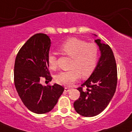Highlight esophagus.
<instances>
[{"mask_svg":"<svg viewBox=\"0 0 132 132\" xmlns=\"http://www.w3.org/2000/svg\"><path fill=\"white\" fill-rule=\"evenodd\" d=\"M70 88H68V87H66V88H64V91L65 92H69V91H70Z\"/></svg>","mask_w":132,"mask_h":132,"instance_id":"34e87169","label":"esophagus"}]
</instances>
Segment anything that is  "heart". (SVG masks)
Masks as SVG:
<instances>
[{
	"label": "heart",
	"mask_w": 132,
	"mask_h": 132,
	"mask_svg": "<svg viewBox=\"0 0 132 132\" xmlns=\"http://www.w3.org/2000/svg\"><path fill=\"white\" fill-rule=\"evenodd\" d=\"M59 50L72 59L69 65L71 69L61 72L55 78L56 81L59 85L71 86L78 80L81 75L83 78H87L93 73L98 59V47L96 44L71 37L62 43ZM47 61L51 68H57L54 53L49 54Z\"/></svg>",
	"instance_id": "obj_1"
}]
</instances>
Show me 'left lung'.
Instances as JSON below:
<instances>
[{
  "instance_id": "obj_1",
  "label": "left lung",
  "mask_w": 132,
  "mask_h": 132,
  "mask_svg": "<svg viewBox=\"0 0 132 132\" xmlns=\"http://www.w3.org/2000/svg\"><path fill=\"white\" fill-rule=\"evenodd\" d=\"M95 41L99 46L101 56L90 77L78 88L80 96L73 104L76 112L86 117H95L106 108L117 84V64L111 47L100 39Z\"/></svg>"
}]
</instances>
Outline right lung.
<instances>
[{
    "mask_svg": "<svg viewBox=\"0 0 132 132\" xmlns=\"http://www.w3.org/2000/svg\"><path fill=\"white\" fill-rule=\"evenodd\" d=\"M51 43L46 34H34L20 49L14 64V85L19 96L30 111L37 114L52 110L64 89L56 83L47 86L40 83L43 77L52 80L47 61Z\"/></svg>",
    "mask_w": 132,
    "mask_h": 132,
    "instance_id": "add662e5",
    "label": "right lung"
}]
</instances>
